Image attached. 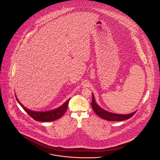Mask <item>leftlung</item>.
<instances>
[{"instance_id":"obj_1","label":"left lung","mask_w":160,"mask_h":160,"mask_svg":"<svg viewBox=\"0 0 160 160\" xmlns=\"http://www.w3.org/2000/svg\"><path fill=\"white\" fill-rule=\"evenodd\" d=\"M91 105L93 111H95V112L97 115L100 117L101 118L106 120H108V121L118 122V121L128 120V118H131L136 112V111H134L133 112L128 114H115L113 112H110L102 108L97 104L93 94H92V101L91 103Z\"/></svg>"}]
</instances>
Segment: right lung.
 <instances>
[{
	"label": "right lung",
	"mask_w": 160,
	"mask_h": 160,
	"mask_svg": "<svg viewBox=\"0 0 160 160\" xmlns=\"http://www.w3.org/2000/svg\"><path fill=\"white\" fill-rule=\"evenodd\" d=\"M15 97H16L17 101H18V102L19 103V105L25 110V111L28 113V115H30L34 120L38 122H52L61 117L66 112L69 101L70 99H68L61 106L55 109H52L51 111H32V110L27 108L24 106H23L22 103L19 102V100L18 99L16 95Z\"/></svg>",
	"instance_id": "add662e5"
}]
</instances>
